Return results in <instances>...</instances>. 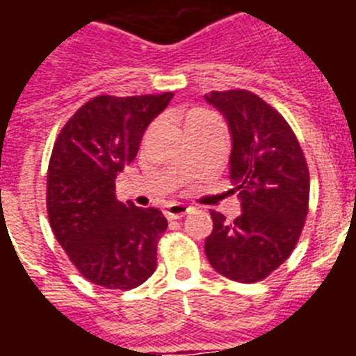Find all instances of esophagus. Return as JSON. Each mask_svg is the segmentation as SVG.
Segmentation results:
<instances>
[{
	"instance_id": "esophagus-1",
	"label": "esophagus",
	"mask_w": 356,
	"mask_h": 356,
	"mask_svg": "<svg viewBox=\"0 0 356 356\" xmlns=\"http://www.w3.org/2000/svg\"><path fill=\"white\" fill-rule=\"evenodd\" d=\"M191 207L184 205V203H171V205L165 207V216L168 219H181L184 216H187Z\"/></svg>"
}]
</instances>
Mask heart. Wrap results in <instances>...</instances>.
I'll list each match as a JSON object with an SVG mask.
<instances>
[{
  "instance_id": "1",
  "label": "heart",
  "mask_w": 356,
  "mask_h": 356,
  "mask_svg": "<svg viewBox=\"0 0 356 356\" xmlns=\"http://www.w3.org/2000/svg\"><path fill=\"white\" fill-rule=\"evenodd\" d=\"M213 118L210 112H207V110H193L191 114L187 115V124L188 122H194V121H201V119H210Z\"/></svg>"
}]
</instances>
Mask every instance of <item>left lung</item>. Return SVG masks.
<instances>
[{
    "label": "left lung",
    "instance_id": "obj_1",
    "mask_svg": "<svg viewBox=\"0 0 356 356\" xmlns=\"http://www.w3.org/2000/svg\"><path fill=\"white\" fill-rule=\"evenodd\" d=\"M205 102L228 124L229 180L242 209L232 222L210 212L207 259L219 275L253 284L282 266L300 238L310 193L307 162L287 121L257 94L213 90Z\"/></svg>",
    "mask_w": 356,
    "mask_h": 356
}]
</instances>
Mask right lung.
Wrapping results in <instances>:
<instances>
[{
	"label": "right lung",
	"mask_w": 356,
	"mask_h": 356,
	"mask_svg": "<svg viewBox=\"0 0 356 356\" xmlns=\"http://www.w3.org/2000/svg\"><path fill=\"white\" fill-rule=\"evenodd\" d=\"M172 99L96 96L65 122L48 168V216L81 276L106 289L139 287L156 269L168 228L159 209L115 197V178L137 156L149 122Z\"/></svg>",
	"instance_id": "obj_1"
}]
</instances>
